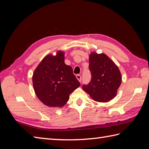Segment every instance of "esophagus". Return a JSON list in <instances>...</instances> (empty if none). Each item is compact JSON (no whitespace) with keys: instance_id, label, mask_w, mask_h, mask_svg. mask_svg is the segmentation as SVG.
Segmentation results:
<instances>
[{"instance_id":"34e87169","label":"esophagus","mask_w":149,"mask_h":149,"mask_svg":"<svg viewBox=\"0 0 149 149\" xmlns=\"http://www.w3.org/2000/svg\"><path fill=\"white\" fill-rule=\"evenodd\" d=\"M76 78L77 79V80L81 83V75H79V74L77 75H76Z\"/></svg>"}]
</instances>
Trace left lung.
<instances>
[{"instance_id": "obj_1", "label": "left lung", "mask_w": 149, "mask_h": 149, "mask_svg": "<svg viewBox=\"0 0 149 149\" xmlns=\"http://www.w3.org/2000/svg\"><path fill=\"white\" fill-rule=\"evenodd\" d=\"M91 74L90 83L83 89L95 101L107 102L116 95L122 83V75L118 66L105 54L91 52L89 56Z\"/></svg>"}]
</instances>
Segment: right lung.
<instances>
[{
	"mask_svg": "<svg viewBox=\"0 0 149 149\" xmlns=\"http://www.w3.org/2000/svg\"><path fill=\"white\" fill-rule=\"evenodd\" d=\"M65 52L47 55L33 75V84L37 97L49 107L65 106L69 95L80 86L70 66L65 63Z\"/></svg>",
	"mask_w": 149,
	"mask_h": 149,
	"instance_id": "add662e5",
	"label": "right lung"
}]
</instances>
